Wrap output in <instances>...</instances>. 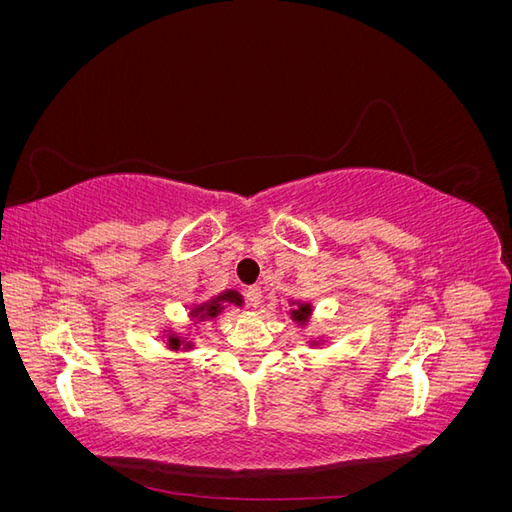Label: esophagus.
Returning a JSON list of instances; mask_svg holds the SVG:
<instances>
[{"label":"esophagus","mask_w":512,"mask_h":512,"mask_svg":"<svg viewBox=\"0 0 512 512\" xmlns=\"http://www.w3.org/2000/svg\"><path fill=\"white\" fill-rule=\"evenodd\" d=\"M245 299H247V303H250V307H260V303H262V288L260 286L247 288Z\"/></svg>","instance_id":"obj_1"}]
</instances>
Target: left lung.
Returning a JSON list of instances; mask_svg holds the SVG:
<instances>
[{
	"label": "left lung",
	"instance_id": "obj_1",
	"mask_svg": "<svg viewBox=\"0 0 512 512\" xmlns=\"http://www.w3.org/2000/svg\"><path fill=\"white\" fill-rule=\"evenodd\" d=\"M290 305H292V309L288 314H290L292 322H297L299 327H307L309 320H312V314H314V305L309 301H290ZM320 344H324L322 335L314 337L312 342H309V346H320Z\"/></svg>",
	"mask_w": 512,
	"mask_h": 512
}]
</instances>
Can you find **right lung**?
<instances>
[{
    "label": "right lung",
    "mask_w": 512,
    "mask_h": 512,
    "mask_svg": "<svg viewBox=\"0 0 512 512\" xmlns=\"http://www.w3.org/2000/svg\"><path fill=\"white\" fill-rule=\"evenodd\" d=\"M228 305L243 307L241 292H237V290H224V292L215 294V297H211V299H207L203 303H192V307H190V320H192L194 327H200V324H203V322H211V320L218 318ZM192 331H194L192 327L188 331H173V329L164 331L162 339L166 342V348L168 350H175V352L177 350H183V352L194 350L196 348V342H194V335L196 333H192Z\"/></svg>",
    "instance_id": "right-lung-1"
}]
</instances>
